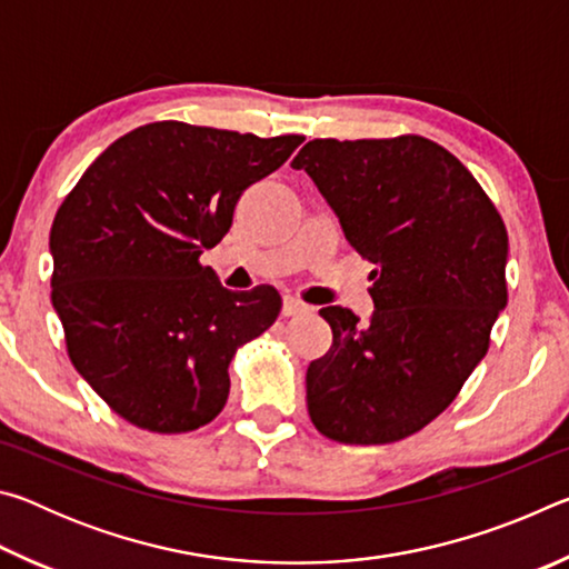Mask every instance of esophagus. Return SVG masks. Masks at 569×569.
I'll use <instances>...</instances> for the list:
<instances>
[{
    "label": "esophagus",
    "mask_w": 569,
    "mask_h": 569,
    "mask_svg": "<svg viewBox=\"0 0 569 569\" xmlns=\"http://www.w3.org/2000/svg\"><path fill=\"white\" fill-rule=\"evenodd\" d=\"M306 311H311V308H308L303 301H298V298H291V296L283 298V316H298Z\"/></svg>",
    "instance_id": "obj_1"
}]
</instances>
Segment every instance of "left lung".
<instances>
[{"label": "left lung", "mask_w": 569, "mask_h": 569, "mask_svg": "<svg viewBox=\"0 0 569 569\" xmlns=\"http://www.w3.org/2000/svg\"><path fill=\"white\" fill-rule=\"evenodd\" d=\"M306 170L371 271V321L321 316L333 343L306 371L313 427L341 445H389L437 419L485 359L507 306V228L475 176L421 134L311 140Z\"/></svg>", "instance_id": "left-lung-1"}]
</instances>
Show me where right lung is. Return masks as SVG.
Here are the masks:
<instances>
[{"mask_svg": "<svg viewBox=\"0 0 569 569\" xmlns=\"http://www.w3.org/2000/svg\"><path fill=\"white\" fill-rule=\"evenodd\" d=\"M301 142L150 122L114 140L57 210L52 306L67 353L124 421L180 435L226 407L228 366L273 326L281 296L228 291L200 253L228 233L243 190Z\"/></svg>", "mask_w": 569, "mask_h": 569, "instance_id": "right-lung-1", "label": "right lung"}]
</instances>
